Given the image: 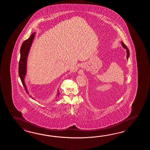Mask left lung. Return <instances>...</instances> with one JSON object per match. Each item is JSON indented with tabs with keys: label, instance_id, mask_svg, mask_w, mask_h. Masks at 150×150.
<instances>
[{
	"label": "left lung",
	"instance_id": "left-lung-1",
	"mask_svg": "<svg viewBox=\"0 0 150 150\" xmlns=\"http://www.w3.org/2000/svg\"><path fill=\"white\" fill-rule=\"evenodd\" d=\"M122 47H123V48H125L126 49V50H127V59H128V58H129V56H130V52H129V49H128V48H127V47L125 45V43L123 42H122Z\"/></svg>",
	"mask_w": 150,
	"mask_h": 150
}]
</instances>
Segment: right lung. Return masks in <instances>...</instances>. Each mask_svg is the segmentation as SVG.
I'll return each mask as SVG.
<instances>
[{
    "mask_svg": "<svg viewBox=\"0 0 150 150\" xmlns=\"http://www.w3.org/2000/svg\"><path fill=\"white\" fill-rule=\"evenodd\" d=\"M36 33L34 32L30 36L27 40L23 42L22 45L20 48V58L19 64V75L20 78L23 83V86L24 87L25 91L29 94L27 91V86L25 82V78L27 74V57L28 56L29 52L30 47L32 46V43L35 38ZM59 95V90H58L57 96ZM32 98H33L30 96Z\"/></svg>",
    "mask_w": 150,
    "mask_h": 150,
    "instance_id": "right-lung-1",
    "label": "right lung"
}]
</instances>
